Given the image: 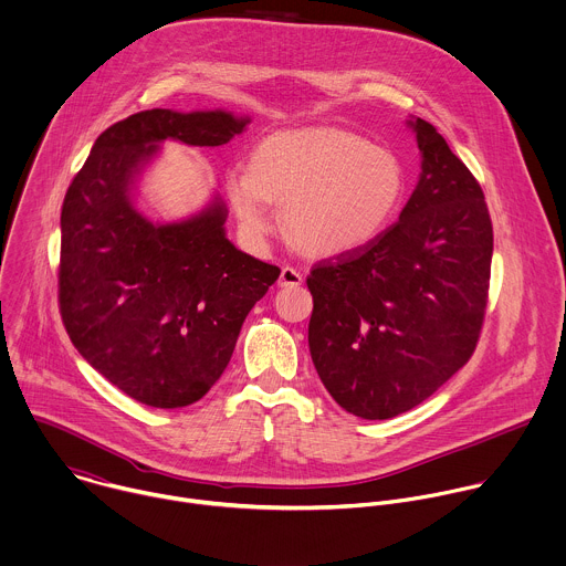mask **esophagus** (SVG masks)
<instances>
[{"instance_id":"34e87169","label":"esophagus","mask_w":566,"mask_h":566,"mask_svg":"<svg viewBox=\"0 0 566 566\" xmlns=\"http://www.w3.org/2000/svg\"><path fill=\"white\" fill-rule=\"evenodd\" d=\"M277 284L284 286V289H297V286L302 284V275H300L295 269L284 266L282 273H280V282H277Z\"/></svg>"}]
</instances>
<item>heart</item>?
I'll use <instances>...</instances> for the list:
<instances>
[{"label":"heart","mask_w":566,"mask_h":566,"mask_svg":"<svg viewBox=\"0 0 566 566\" xmlns=\"http://www.w3.org/2000/svg\"><path fill=\"white\" fill-rule=\"evenodd\" d=\"M400 157L342 126H306L264 137L251 166L233 164L224 191L249 240L275 224L291 242L317 258L357 251L378 238L405 196Z\"/></svg>","instance_id":"heart-1"}]
</instances>
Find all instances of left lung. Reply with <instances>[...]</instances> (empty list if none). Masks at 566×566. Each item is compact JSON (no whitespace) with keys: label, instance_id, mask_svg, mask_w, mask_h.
Here are the masks:
<instances>
[{"label":"left lung","instance_id":"8db88e82","mask_svg":"<svg viewBox=\"0 0 566 566\" xmlns=\"http://www.w3.org/2000/svg\"><path fill=\"white\" fill-rule=\"evenodd\" d=\"M422 175L400 220L313 264L308 348L331 398L389 420L431 398L473 355L489 302L493 227L484 193L424 119Z\"/></svg>","mask_w":566,"mask_h":566}]
</instances>
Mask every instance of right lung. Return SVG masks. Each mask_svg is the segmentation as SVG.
<instances>
[{"label":"right lung","instance_id":"1","mask_svg":"<svg viewBox=\"0 0 566 566\" xmlns=\"http://www.w3.org/2000/svg\"><path fill=\"white\" fill-rule=\"evenodd\" d=\"M247 124L224 111L135 113L95 139L66 191L62 322L82 357L146 407L179 409L209 394L280 269L227 240L218 200L186 222L153 224L128 186L157 142L222 146Z\"/></svg>","mask_w":566,"mask_h":566}]
</instances>
